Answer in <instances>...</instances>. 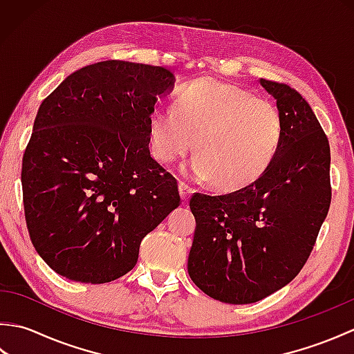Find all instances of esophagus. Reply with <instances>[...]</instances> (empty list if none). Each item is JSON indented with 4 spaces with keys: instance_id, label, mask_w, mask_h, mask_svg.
<instances>
[{
    "instance_id": "34e87169",
    "label": "esophagus",
    "mask_w": 354,
    "mask_h": 354,
    "mask_svg": "<svg viewBox=\"0 0 354 354\" xmlns=\"http://www.w3.org/2000/svg\"><path fill=\"white\" fill-rule=\"evenodd\" d=\"M179 193H181V198H183V201H184V202H187V201L190 199V196H192L193 189H192V187H190L189 184H185V183H179Z\"/></svg>"
}]
</instances>
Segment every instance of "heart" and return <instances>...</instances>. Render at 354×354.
<instances>
[{"instance_id":"b5f03b06","label":"heart","mask_w":354,"mask_h":354,"mask_svg":"<svg viewBox=\"0 0 354 354\" xmlns=\"http://www.w3.org/2000/svg\"><path fill=\"white\" fill-rule=\"evenodd\" d=\"M150 146L170 164L194 149L187 167L196 179H214L236 190L260 178L283 140V117L274 102L232 84L199 79L178 95V108L156 106L150 114Z\"/></svg>"}]
</instances>
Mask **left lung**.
<instances>
[{"mask_svg":"<svg viewBox=\"0 0 354 354\" xmlns=\"http://www.w3.org/2000/svg\"><path fill=\"white\" fill-rule=\"evenodd\" d=\"M283 117L274 160L250 185L221 196L194 193L189 275L208 297L251 304L298 275L332 201L330 146L301 94L260 79Z\"/></svg>","mask_w":354,"mask_h":354,"instance_id":"8db88e82","label":"left lung"}]
</instances>
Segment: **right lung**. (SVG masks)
<instances>
[{
  "label": "right lung",
  "instance_id": "add662e5",
  "mask_svg": "<svg viewBox=\"0 0 354 354\" xmlns=\"http://www.w3.org/2000/svg\"><path fill=\"white\" fill-rule=\"evenodd\" d=\"M175 77L162 66L104 61L70 74L37 111L22 158L30 239L47 265L102 284L137 265L140 243L181 204L150 156V114Z\"/></svg>",
  "mask_w": 354,
  "mask_h": 354
}]
</instances>
